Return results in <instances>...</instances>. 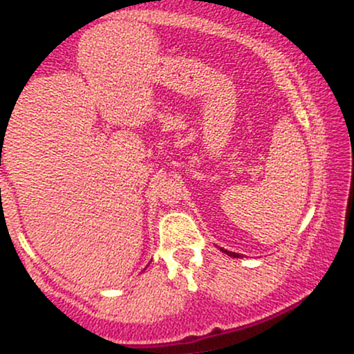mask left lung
I'll use <instances>...</instances> for the list:
<instances>
[{"label":"left lung","mask_w":354,"mask_h":354,"mask_svg":"<svg viewBox=\"0 0 354 354\" xmlns=\"http://www.w3.org/2000/svg\"><path fill=\"white\" fill-rule=\"evenodd\" d=\"M221 251H223V253H226V254H228V256H233V258H239V256H241V254H238V253H233V251L223 250V248H221Z\"/></svg>","instance_id":"1"}]
</instances>
